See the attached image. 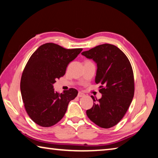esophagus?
Returning <instances> with one entry per match:
<instances>
[{
	"instance_id": "obj_1",
	"label": "esophagus",
	"mask_w": 158,
	"mask_h": 158,
	"mask_svg": "<svg viewBox=\"0 0 158 158\" xmlns=\"http://www.w3.org/2000/svg\"><path fill=\"white\" fill-rule=\"evenodd\" d=\"M77 96H78V97H83V96H85V94L83 93L79 92L78 94H77Z\"/></svg>"
}]
</instances>
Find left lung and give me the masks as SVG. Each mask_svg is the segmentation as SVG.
I'll list each match as a JSON object with an SVG mask.
<instances>
[{
	"label": "left lung",
	"mask_w": 158,
	"mask_h": 158,
	"mask_svg": "<svg viewBox=\"0 0 158 158\" xmlns=\"http://www.w3.org/2000/svg\"><path fill=\"white\" fill-rule=\"evenodd\" d=\"M82 55L97 64L95 77L100 83L101 98L92 96L94 105L87 110L89 119L99 127L114 126L126 114L134 96L135 82L132 66L126 55L114 45L101 44Z\"/></svg>",
	"instance_id": "left-lung-1"
}]
</instances>
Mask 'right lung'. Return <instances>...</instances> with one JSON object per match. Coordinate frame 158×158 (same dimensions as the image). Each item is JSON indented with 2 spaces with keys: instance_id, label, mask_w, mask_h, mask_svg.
Returning <instances> with one entry per match:
<instances>
[{
  "instance_id": "add662e5",
  "label": "right lung",
  "mask_w": 158,
  "mask_h": 158,
  "mask_svg": "<svg viewBox=\"0 0 158 158\" xmlns=\"http://www.w3.org/2000/svg\"><path fill=\"white\" fill-rule=\"evenodd\" d=\"M82 51L46 43L30 57L22 73L20 87L27 114L37 125L50 127L59 122L69 102L77 96L78 92L73 88L61 94L55 92L53 84L65 74L69 64Z\"/></svg>"
}]
</instances>
